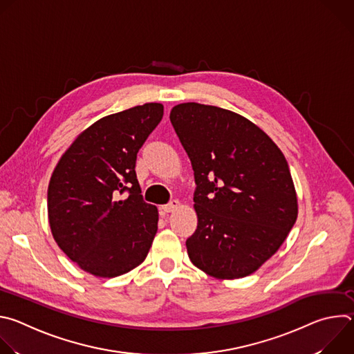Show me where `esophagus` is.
I'll use <instances>...</instances> for the list:
<instances>
[{"mask_svg": "<svg viewBox=\"0 0 354 354\" xmlns=\"http://www.w3.org/2000/svg\"><path fill=\"white\" fill-rule=\"evenodd\" d=\"M180 206V203H179V200H171L168 205H165V206H162V210L165 212V213H172V212H175L178 207Z\"/></svg>", "mask_w": 354, "mask_h": 354, "instance_id": "esophagus-1", "label": "esophagus"}]
</instances>
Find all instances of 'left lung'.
I'll return each mask as SVG.
<instances>
[{"label": "left lung", "mask_w": 354, "mask_h": 354, "mask_svg": "<svg viewBox=\"0 0 354 354\" xmlns=\"http://www.w3.org/2000/svg\"><path fill=\"white\" fill-rule=\"evenodd\" d=\"M169 119L194 171L197 228L186 239L192 263L216 279L252 274L297 220L283 153L257 124L223 108L180 104Z\"/></svg>", "instance_id": "left-lung-1"}]
</instances>
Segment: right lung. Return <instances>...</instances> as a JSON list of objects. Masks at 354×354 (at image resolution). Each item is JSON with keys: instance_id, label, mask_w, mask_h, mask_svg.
<instances>
[{"instance_id": "add662e5", "label": "right lung", "mask_w": 354, "mask_h": 354, "mask_svg": "<svg viewBox=\"0 0 354 354\" xmlns=\"http://www.w3.org/2000/svg\"><path fill=\"white\" fill-rule=\"evenodd\" d=\"M164 115L144 104L84 130L60 158L47 189L48 224L64 254L96 277L124 274L148 255L158 210L136 175L138 149Z\"/></svg>"}]
</instances>
